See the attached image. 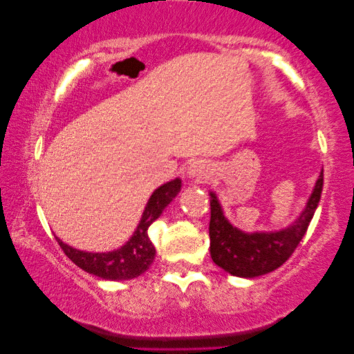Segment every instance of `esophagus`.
I'll list each match as a JSON object with an SVG mask.
<instances>
[{"label":"esophagus","instance_id":"esophagus-1","mask_svg":"<svg viewBox=\"0 0 354 354\" xmlns=\"http://www.w3.org/2000/svg\"><path fill=\"white\" fill-rule=\"evenodd\" d=\"M188 178L196 182H205L211 176V169L205 161H193L187 169Z\"/></svg>","mask_w":354,"mask_h":354}]
</instances>
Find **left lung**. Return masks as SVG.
Returning a JSON list of instances; mask_svg holds the SVG:
<instances>
[{
	"label": "left lung",
	"instance_id": "1",
	"mask_svg": "<svg viewBox=\"0 0 354 354\" xmlns=\"http://www.w3.org/2000/svg\"><path fill=\"white\" fill-rule=\"evenodd\" d=\"M324 185V171L319 174L311 196L297 221L274 232H243L232 225L224 214L216 193L211 196L209 250L214 263L236 277L253 279L280 268L306 234L319 205Z\"/></svg>",
	"mask_w": 354,
	"mask_h": 354
}]
</instances>
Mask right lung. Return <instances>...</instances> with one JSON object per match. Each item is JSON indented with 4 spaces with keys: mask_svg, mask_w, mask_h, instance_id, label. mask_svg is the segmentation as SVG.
Instances as JSON below:
<instances>
[{
    "mask_svg": "<svg viewBox=\"0 0 354 354\" xmlns=\"http://www.w3.org/2000/svg\"><path fill=\"white\" fill-rule=\"evenodd\" d=\"M180 188V178H174L156 188L145 206L142 219H140L133 235L130 236L127 243L118 250L106 251V253H90V251L72 248L71 245L64 243L56 236L57 243L72 263L96 277L104 280H130L138 277L149 269L154 261V254H156L154 245L148 236V227L162 214L169 203L178 195Z\"/></svg>",
    "mask_w": 354,
    "mask_h": 354,
    "instance_id": "add662e5",
    "label": "right lung"
}]
</instances>
